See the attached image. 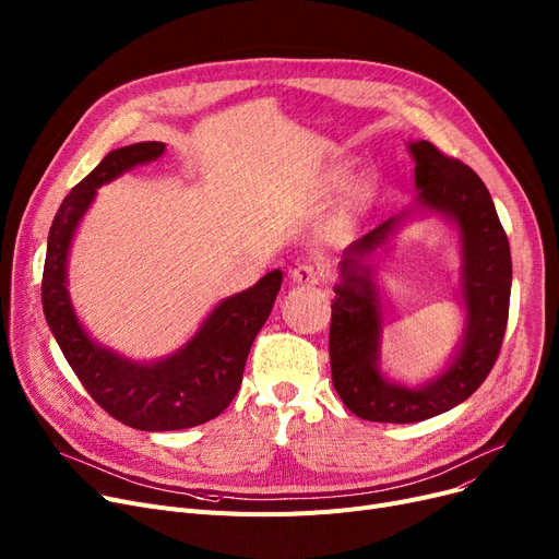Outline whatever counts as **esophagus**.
Wrapping results in <instances>:
<instances>
[{
	"label": "esophagus",
	"instance_id": "obj_1",
	"mask_svg": "<svg viewBox=\"0 0 559 559\" xmlns=\"http://www.w3.org/2000/svg\"><path fill=\"white\" fill-rule=\"evenodd\" d=\"M324 278H326V270H324V264H320V262L306 260V262H299L293 270V281L301 283V285H318Z\"/></svg>",
	"mask_w": 559,
	"mask_h": 559
}]
</instances>
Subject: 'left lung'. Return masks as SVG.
Returning <instances> with one entry per match:
<instances>
[{
	"instance_id": "1",
	"label": "left lung",
	"mask_w": 559,
	"mask_h": 559,
	"mask_svg": "<svg viewBox=\"0 0 559 559\" xmlns=\"http://www.w3.org/2000/svg\"><path fill=\"white\" fill-rule=\"evenodd\" d=\"M420 201L456 222L464 245V299L468 329L456 360L433 383L411 388L388 383L377 368L381 310L362 258L393 230L381 224L347 251L343 283L331 304L329 358L333 388L354 416L370 423H420L468 400L493 370L509 318L512 253L491 193L468 164L429 141L411 143Z\"/></svg>"
}]
</instances>
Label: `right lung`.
I'll list each match as a JSON object with an SVG mask.
<instances>
[{
  "mask_svg": "<svg viewBox=\"0 0 559 559\" xmlns=\"http://www.w3.org/2000/svg\"><path fill=\"white\" fill-rule=\"evenodd\" d=\"M164 148L159 141L118 148L70 189L47 237L40 285L45 320L84 391L111 418L141 431L197 427L226 411L239 391L251 345L270 318L283 281L278 270L270 272L241 295L222 301L187 347L153 366H134L91 343L75 320L66 289L72 233L95 189L136 164L159 157Z\"/></svg>",
  "mask_w": 559,
  "mask_h": 559,
  "instance_id": "right-lung-1",
  "label": "right lung"
}]
</instances>
